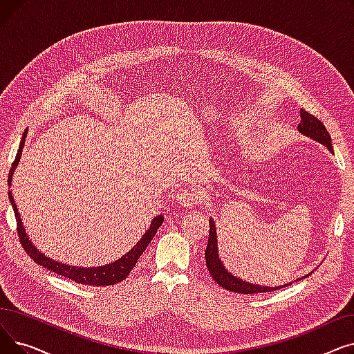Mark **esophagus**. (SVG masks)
<instances>
[{"label": "esophagus", "mask_w": 354, "mask_h": 354, "mask_svg": "<svg viewBox=\"0 0 354 354\" xmlns=\"http://www.w3.org/2000/svg\"><path fill=\"white\" fill-rule=\"evenodd\" d=\"M176 201L180 203L183 208H192L194 205H196V203H198V192L192 187L182 188L176 194Z\"/></svg>", "instance_id": "1"}]
</instances>
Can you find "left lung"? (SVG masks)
Wrapping results in <instances>:
<instances>
[{
	"instance_id": "obj_1",
	"label": "left lung",
	"mask_w": 354,
	"mask_h": 354,
	"mask_svg": "<svg viewBox=\"0 0 354 354\" xmlns=\"http://www.w3.org/2000/svg\"><path fill=\"white\" fill-rule=\"evenodd\" d=\"M300 116L301 120L299 123V132H301L303 135L317 140L320 143H323L324 146L328 147V151L333 152V146H331V138L327 132L326 126L323 124V122H320L317 118L313 116L311 113H308L307 110L301 109L300 110ZM205 261H207V267L209 274L212 275V278L215 280V283L218 286H221L222 288L238 292V294H259V292H270L278 288H284L290 284H284V286H278V287H261L257 284H251L244 281L243 278H236L235 275L230 274L224 264L221 263V258L218 255V244H216V231H215V224L214 221L209 219V238H208V245L205 250ZM306 278V277H304Z\"/></svg>"
}]
</instances>
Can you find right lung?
I'll list each match as a JSON object with an SVG mask.
<instances>
[{"mask_svg":"<svg viewBox=\"0 0 354 354\" xmlns=\"http://www.w3.org/2000/svg\"><path fill=\"white\" fill-rule=\"evenodd\" d=\"M24 139L21 140L20 149H18L15 160L12 162V167L10 169V175H8V185L11 182V176L14 172V167L18 165V160L21 158V152H23V145H24ZM10 195V202L12 205L14 214H15V221H17V234L18 238H20V243L24 248V251L28 254V257L32 259L34 263H37L39 266L47 268L48 271H53L55 274H59L62 277L68 278V280H73L74 283L77 284H84V286H95V287H107V286H113L118 283H122L124 278L130 274V271L133 270V267L138 264V259L140 258V255L143 254V251L146 250V247L149 245V243L153 239L158 228L162 225L163 218L162 215L156 216L151 228L146 231V234L142 236V239L139 243L130 250L126 255H123L118 261H115L113 264H109L104 267H97V268H77V267H71V266H66V264H60L57 261H53L48 257H46L44 254H41L40 251H37L35 247H32L31 241H28V236L24 231V227L21 224V218L20 214H18L17 205L14 202V198L11 195V192H8Z\"/></svg>","mask_w":354,"mask_h":354,"instance_id":"right-lung-1","label":"right lung"}]
</instances>
